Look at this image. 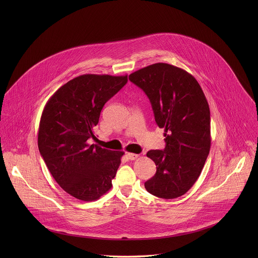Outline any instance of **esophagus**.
Wrapping results in <instances>:
<instances>
[{
	"instance_id": "obj_1",
	"label": "esophagus",
	"mask_w": 258,
	"mask_h": 258,
	"mask_svg": "<svg viewBox=\"0 0 258 258\" xmlns=\"http://www.w3.org/2000/svg\"><path fill=\"white\" fill-rule=\"evenodd\" d=\"M126 157L129 159V160H135V159H137L138 157H139V155H137V154H134V153H127L126 154Z\"/></svg>"
}]
</instances>
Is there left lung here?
<instances>
[{
    "label": "left lung",
    "instance_id": "left-lung-1",
    "mask_svg": "<svg viewBox=\"0 0 258 258\" xmlns=\"http://www.w3.org/2000/svg\"><path fill=\"white\" fill-rule=\"evenodd\" d=\"M129 80L147 94L166 137L164 150L147 153L157 172L145 188L166 200L181 197L200 177L211 149V113L205 93L191 74L163 62L130 74Z\"/></svg>",
    "mask_w": 258,
    "mask_h": 258
}]
</instances>
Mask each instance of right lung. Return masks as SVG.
Returning a JSON list of instances; mask_svg holds the SVG:
<instances>
[{
  "label": "right lung",
  "instance_id": "obj_1",
  "mask_svg": "<svg viewBox=\"0 0 258 258\" xmlns=\"http://www.w3.org/2000/svg\"><path fill=\"white\" fill-rule=\"evenodd\" d=\"M127 81V75H79L59 87L42 111L39 153L56 183L80 201H96L112 187L124 152L89 140L96 139L94 127L104 104Z\"/></svg>",
  "mask_w": 258,
  "mask_h": 258
}]
</instances>
